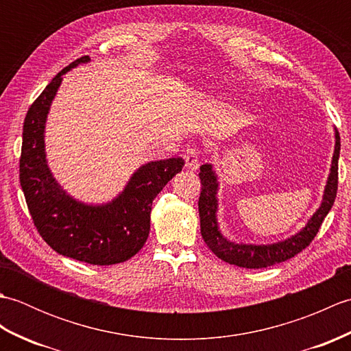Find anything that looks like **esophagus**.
I'll return each mask as SVG.
<instances>
[{
    "mask_svg": "<svg viewBox=\"0 0 351 351\" xmlns=\"http://www.w3.org/2000/svg\"><path fill=\"white\" fill-rule=\"evenodd\" d=\"M185 158V167L189 170H197L199 169V149L196 146L190 145L184 152Z\"/></svg>",
    "mask_w": 351,
    "mask_h": 351,
    "instance_id": "obj_1",
    "label": "esophagus"
}]
</instances>
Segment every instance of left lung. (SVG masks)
<instances>
[{
  "label": "left lung",
  "instance_id": "8db88e82",
  "mask_svg": "<svg viewBox=\"0 0 351 351\" xmlns=\"http://www.w3.org/2000/svg\"><path fill=\"white\" fill-rule=\"evenodd\" d=\"M335 152L330 167V175L327 180V185L324 190L322 206L318 208L317 213L312 215L308 225L304 226L300 232L287 238V240L273 243V244H237L226 240L220 234L217 225V176H215L211 164H204L200 166V184H202V191L199 196V217H200V234H202L204 241L206 243L210 250L215 256H219L225 263L232 265H238L243 268H265L274 264L283 263L289 258H294L297 253L314 240L319 226H322L326 215L332 210L335 197L338 191V160L341 151L339 132H335Z\"/></svg>",
  "mask_w": 351,
  "mask_h": 351
}]
</instances>
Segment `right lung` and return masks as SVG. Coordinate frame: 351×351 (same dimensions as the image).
Masks as SVG:
<instances>
[{
    "label": "right lung",
    "instance_id": "right-lung-1",
    "mask_svg": "<svg viewBox=\"0 0 351 351\" xmlns=\"http://www.w3.org/2000/svg\"><path fill=\"white\" fill-rule=\"evenodd\" d=\"M84 56L66 66L28 108L19 158V181L37 232L63 256L93 265L128 261L143 247L151 229L152 200L180 173L182 158L151 161L141 166L125 190L106 205L77 202L51 175L45 155V122L62 77Z\"/></svg>",
    "mask_w": 351,
    "mask_h": 351
}]
</instances>
